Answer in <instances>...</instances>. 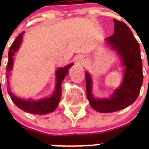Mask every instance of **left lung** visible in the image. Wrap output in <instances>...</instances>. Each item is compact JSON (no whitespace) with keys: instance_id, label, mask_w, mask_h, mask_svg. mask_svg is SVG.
Returning <instances> with one entry per match:
<instances>
[{"instance_id":"left-lung-1","label":"left lung","mask_w":149,"mask_h":149,"mask_svg":"<svg viewBox=\"0 0 149 149\" xmlns=\"http://www.w3.org/2000/svg\"><path fill=\"white\" fill-rule=\"evenodd\" d=\"M113 35L107 38V42L118 51L125 66L122 84L116 89L110 99H95L91 93L92 80L86 73V95L90 105L100 113H112L125 109L136 101L143 81V63L140 48L131 29L122 21L113 19Z\"/></svg>"}]
</instances>
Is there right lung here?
Listing matches in <instances>:
<instances>
[{
  "label": "right lung",
  "instance_id": "obj_1",
  "mask_svg": "<svg viewBox=\"0 0 149 149\" xmlns=\"http://www.w3.org/2000/svg\"><path fill=\"white\" fill-rule=\"evenodd\" d=\"M23 33L24 32L21 33L17 36L15 40L13 42L12 45L10 46L9 54H8V58L9 59H8L7 66H6L7 72H10L12 70L13 64V56L15 55V53L19 48ZM72 65V64H70V65L63 67V68H58V70L56 71V89H55L54 93L51 95V96L49 98H45L43 100H39V101H26V100L18 98V97H16L15 95L12 94L10 92H9V95H10L12 101L15 103V104L18 107L27 112V113H30L42 115V114L48 113L54 111L58 106L59 102H60V98H61L62 81L68 73V69Z\"/></svg>",
  "mask_w": 149,
  "mask_h": 149
}]
</instances>
